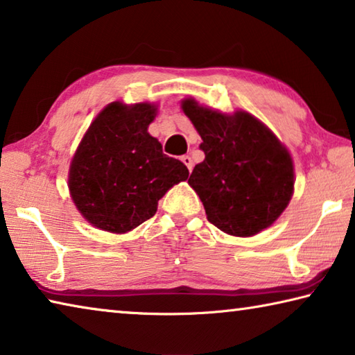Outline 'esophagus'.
Wrapping results in <instances>:
<instances>
[{"label":"esophagus","instance_id":"1","mask_svg":"<svg viewBox=\"0 0 355 355\" xmlns=\"http://www.w3.org/2000/svg\"><path fill=\"white\" fill-rule=\"evenodd\" d=\"M181 160L185 164V166L189 168V171H191V168H193V160H191L190 155H182Z\"/></svg>","mask_w":355,"mask_h":355}]
</instances>
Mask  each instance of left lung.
I'll list each match as a JSON object with an SVG mask.
<instances>
[{
  "mask_svg": "<svg viewBox=\"0 0 355 355\" xmlns=\"http://www.w3.org/2000/svg\"><path fill=\"white\" fill-rule=\"evenodd\" d=\"M198 130L205 160L189 178L207 220L226 234L248 237L275 222L294 191V165L270 129L245 112L223 114L182 101Z\"/></svg>",
  "mask_w": 355,
  "mask_h": 355,
  "instance_id": "1",
  "label": "left lung"
}]
</instances>
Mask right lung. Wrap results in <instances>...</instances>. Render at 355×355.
Listing matches in <instances>:
<instances>
[{"instance_id":"add662e5","label":"right lung","mask_w":355,"mask_h":355,"mask_svg":"<svg viewBox=\"0 0 355 355\" xmlns=\"http://www.w3.org/2000/svg\"><path fill=\"white\" fill-rule=\"evenodd\" d=\"M150 103L113 102L97 114L69 170V190L88 222L108 232L132 231L154 217L159 200L189 178L181 160L168 157L148 127Z\"/></svg>"}]
</instances>
